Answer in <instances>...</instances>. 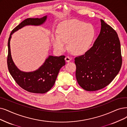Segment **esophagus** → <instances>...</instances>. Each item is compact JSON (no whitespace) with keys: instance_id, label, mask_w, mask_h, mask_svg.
<instances>
[{"instance_id":"esophagus-1","label":"esophagus","mask_w":127,"mask_h":127,"mask_svg":"<svg viewBox=\"0 0 127 127\" xmlns=\"http://www.w3.org/2000/svg\"><path fill=\"white\" fill-rule=\"evenodd\" d=\"M71 60V58L69 56H66L65 57V60L66 61V62H67V63H69V62H70Z\"/></svg>"}]
</instances>
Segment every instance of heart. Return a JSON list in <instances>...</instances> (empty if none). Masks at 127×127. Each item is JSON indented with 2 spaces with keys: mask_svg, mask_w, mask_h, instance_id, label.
Segmentation results:
<instances>
[{
  "mask_svg": "<svg viewBox=\"0 0 127 127\" xmlns=\"http://www.w3.org/2000/svg\"><path fill=\"white\" fill-rule=\"evenodd\" d=\"M57 34L53 33L52 43L56 50L63 52L66 48L76 55H82L88 51L95 36L92 25L78 20L72 19L63 22L59 25Z\"/></svg>",
  "mask_w": 127,
  "mask_h": 127,
  "instance_id": "1",
  "label": "heart"
}]
</instances>
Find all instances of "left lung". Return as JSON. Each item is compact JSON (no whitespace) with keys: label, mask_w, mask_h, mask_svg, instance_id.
<instances>
[{"label":"left lung","mask_w":127,"mask_h":127,"mask_svg":"<svg viewBox=\"0 0 127 127\" xmlns=\"http://www.w3.org/2000/svg\"><path fill=\"white\" fill-rule=\"evenodd\" d=\"M100 32L93 46L74 58L77 82L88 91L106 87L118 74L122 64L117 33L104 20L100 19Z\"/></svg>","instance_id":"left-lung-1"}]
</instances>
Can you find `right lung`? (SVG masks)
<instances>
[{"mask_svg": "<svg viewBox=\"0 0 127 127\" xmlns=\"http://www.w3.org/2000/svg\"><path fill=\"white\" fill-rule=\"evenodd\" d=\"M47 18L46 16L41 18H28L24 20L12 30L8 39L7 64L9 71L20 87L31 93L43 94L51 89L55 83L60 69L65 65V56H49L44 64L36 70L24 72L19 70L13 62L10 43L13 33L27 25H42L46 21Z\"/></svg>", "mask_w": 127, "mask_h": 127, "instance_id": "right-lung-1", "label": "right lung"}]
</instances>
